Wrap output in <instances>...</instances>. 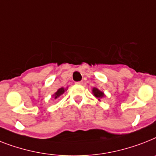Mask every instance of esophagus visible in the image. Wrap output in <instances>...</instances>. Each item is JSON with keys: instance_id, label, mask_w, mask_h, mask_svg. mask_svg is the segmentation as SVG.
I'll return each instance as SVG.
<instances>
[{"instance_id": "34e87169", "label": "esophagus", "mask_w": 156, "mask_h": 156, "mask_svg": "<svg viewBox=\"0 0 156 156\" xmlns=\"http://www.w3.org/2000/svg\"><path fill=\"white\" fill-rule=\"evenodd\" d=\"M75 84L76 85H82L83 84V82H82V81H80V82H76Z\"/></svg>"}]
</instances>
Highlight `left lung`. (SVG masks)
Wrapping results in <instances>:
<instances>
[{
	"label": "left lung",
	"instance_id": "left-lung-1",
	"mask_svg": "<svg viewBox=\"0 0 156 156\" xmlns=\"http://www.w3.org/2000/svg\"><path fill=\"white\" fill-rule=\"evenodd\" d=\"M92 92H93V94L95 96L96 98H98V100H100L102 98H103L105 96L104 93L102 92V91L99 90L98 88H96V87H94L93 90H92Z\"/></svg>",
	"mask_w": 156,
	"mask_h": 156
}]
</instances>
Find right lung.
I'll return each mask as SVG.
<instances>
[{
  "instance_id": "add662e5",
  "label": "right lung",
  "mask_w": 156,
  "mask_h": 156,
  "mask_svg": "<svg viewBox=\"0 0 156 156\" xmlns=\"http://www.w3.org/2000/svg\"><path fill=\"white\" fill-rule=\"evenodd\" d=\"M65 91H66L65 88H63V87H61V88H59V89L57 90L56 93L54 94V95H53V96H54V99H56V98H59V97H60L62 94H63V93H64Z\"/></svg>"
}]
</instances>
